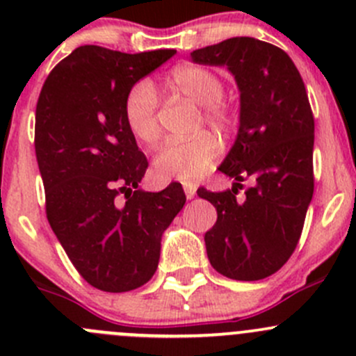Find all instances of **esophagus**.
I'll return each instance as SVG.
<instances>
[{
	"label": "esophagus",
	"instance_id": "esophagus-1",
	"mask_svg": "<svg viewBox=\"0 0 356 356\" xmlns=\"http://www.w3.org/2000/svg\"><path fill=\"white\" fill-rule=\"evenodd\" d=\"M184 193H186V198L188 200H193L196 195V188L193 184H189V182H186L184 184Z\"/></svg>",
	"mask_w": 356,
	"mask_h": 356
}]
</instances>
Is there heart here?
Returning <instances> with one entry per match:
<instances>
[{
    "instance_id": "obj_1",
    "label": "heart",
    "mask_w": 356,
    "mask_h": 356,
    "mask_svg": "<svg viewBox=\"0 0 356 356\" xmlns=\"http://www.w3.org/2000/svg\"><path fill=\"white\" fill-rule=\"evenodd\" d=\"M168 86L196 105L203 106V118L215 127H229L232 111L222 102L224 84L215 72L200 65H184L172 72ZM158 98L152 82L139 81L124 99V120L131 134L143 145H155L160 138L156 118ZM218 155L217 139L208 132L186 141H170L156 153L153 174L158 181L193 182L203 177Z\"/></svg>"
}]
</instances>
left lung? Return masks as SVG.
I'll return each mask as SVG.
<instances>
[{
    "label": "left lung",
    "instance_id": "left-lung-1",
    "mask_svg": "<svg viewBox=\"0 0 356 356\" xmlns=\"http://www.w3.org/2000/svg\"><path fill=\"white\" fill-rule=\"evenodd\" d=\"M200 65L227 67L239 89V129L218 170L231 189L198 196L217 208L204 234L211 267L236 281L277 272L300 241L314 196V115L288 53L254 38H231L191 53ZM252 186L243 200L241 182Z\"/></svg>",
    "mask_w": 356,
    "mask_h": 356
}]
</instances>
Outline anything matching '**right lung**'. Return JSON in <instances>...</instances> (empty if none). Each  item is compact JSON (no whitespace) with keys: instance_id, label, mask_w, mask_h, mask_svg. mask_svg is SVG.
Segmentation results:
<instances>
[{"instance_id":"right-lung-1","label":"right lung","mask_w":356,"mask_h":356,"mask_svg":"<svg viewBox=\"0 0 356 356\" xmlns=\"http://www.w3.org/2000/svg\"><path fill=\"white\" fill-rule=\"evenodd\" d=\"M174 55L81 46L49 72L35 106L48 222L79 274L108 293L153 277L161 234L186 203L181 184L138 188L148 160L124 120L129 89Z\"/></svg>"}]
</instances>
